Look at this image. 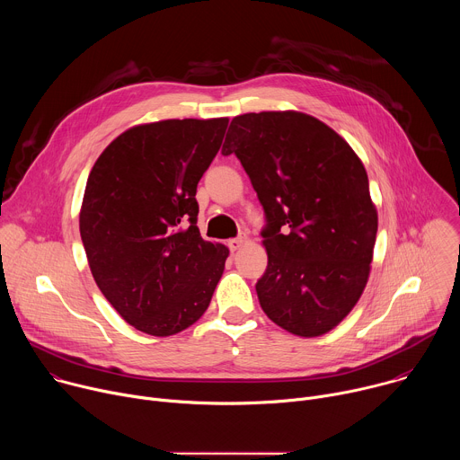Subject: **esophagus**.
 <instances>
[{"mask_svg": "<svg viewBox=\"0 0 460 460\" xmlns=\"http://www.w3.org/2000/svg\"><path fill=\"white\" fill-rule=\"evenodd\" d=\"M245 242H247V236H238V238L229 240V242H227V245H229V249H231V251H238Z\"/></svg>", "mask_w": 460, "mask_h": 460, "instance_id": "1", "label": "esophagus"}]
</instances>
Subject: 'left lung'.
<instances>
[{
	"label": "left lung",
	"mask_w": 460,
	"mask_h": 460,
	"mask_svg": "<svg viewBox=\"0 0 460 460\" xmlns=\"http://www.w3.org/2000/svg\"><path fill=\"white\" fill-rule=\"evenodd\" d=\"M222 153L238 156L266 211L261 309L296 337L330 333L371 271L378 215L362 160L330 125L298 111L234 116Z\"/></svg>",
	"instance_id": "8db88e82"
}]
</instances>
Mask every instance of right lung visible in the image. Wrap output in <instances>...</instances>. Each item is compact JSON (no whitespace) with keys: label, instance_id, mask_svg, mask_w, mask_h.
Listing matches in <instances>:
<instances>
[{"label":"right lung","instance_id":"add662e5","mask_svg":"<svg viewBox=\"0 0 460 460\" xmlns=\"http://www.w3.org/2000/svg\"><path fill=\"white\" fill-rule=\"evenodd\" d=\"M229 118L160 119L116 137L91 169L80 234L96 286L138 332L171 337L211 304L229 249L204 240L196 185Z\"/></svg>","mask_w":460,"mask_h":460}]
</instances>
